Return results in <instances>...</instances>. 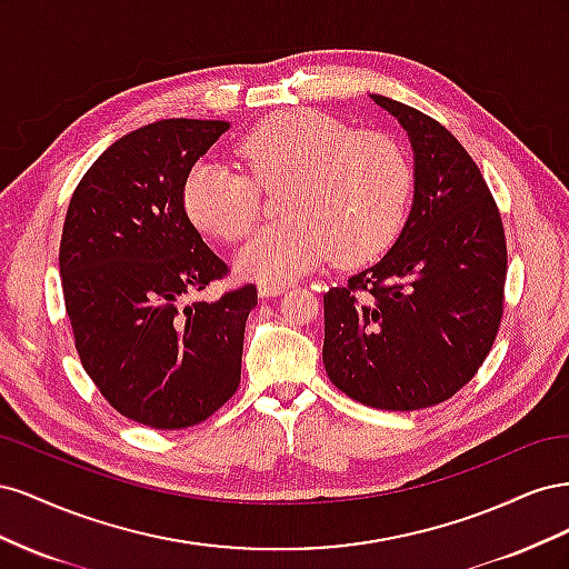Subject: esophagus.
<instances>
[{
    "mask_svg": "<svg viewBox=\"0 0 569 569\" xmlns=\"http://www.w3.org/2000/svg\"><path fill=\"white\" fill-rule=\"evenodd\" d=\"M289 284L287 282H258V295L261 297H278L282 291H287Z\"/></svg>",
    "mask_w": 569,
    "mask_h": 569,
    "instance_id": "34e87169",
    "label": "esophagus"
}]
</instances>
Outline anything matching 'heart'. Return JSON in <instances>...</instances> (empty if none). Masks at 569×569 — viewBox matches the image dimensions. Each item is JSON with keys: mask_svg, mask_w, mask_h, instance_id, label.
Instances as JSON below:
<instances>
[{"mask_svg": "<svg viewBox=\"0 0 569 569\" xmlns=\"http://www.w3.org/2000/svg\"><path fill=\"white\" fill-rule=\"evenodd\" d=\"M249 176L199 161L182 189L194 226L226 242L244 239L258 218V187H289L278 226L263 228L237 253V270L261 282H289L332 253L358 263L401 230L412 192L403 147L385 132H353L320 111L289 109L261 120L239 142Z\"/></svg>", "mask_w": 569, "mask_h": 569, "instance_id": "b5f03b06", "label": "heart"}]
</instances>
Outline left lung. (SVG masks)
I'll use <instances>...</instances> for the list:
<instances>
[{"instance_id": "obj_1", "label": "left lung", "mask_w": 569, "mask_h": 569, "mask_svg": "<svg viewBox=\"0 0 569 569\" xmlns=\"http://www.w3.org/2000/svg\"><path fill=\"white\" fill-rule=\"evenodd\" d=\"M370 99L408 132L416 194L385 258L322 297V363L360 403L420 410L451 399L491 351L503 316L506 234L456 137L401 101Z\"/></svg>"}]
</instances>
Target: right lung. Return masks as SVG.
Wrapping results in <instances>:
<instances>
[{"instance_id": "add662e5", "label": "right lung", "mask_w": 569, "mask_h": 569, "mask_svg": "<svg viewBox=\"0 0 569 569\" xmlns=\"http://www.w3.org/2000/svg\"><path fill=\"white\" fill-rule=\"evenodd\" d=\"M228 128L168 118L128 132L66 211L59 272L80 363L120 416L153 429L203 422L242 377L256 284L187 301L228 274L182 201L189 170Z\"/></svg>"}]
</instances>
